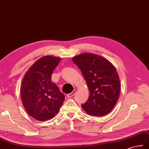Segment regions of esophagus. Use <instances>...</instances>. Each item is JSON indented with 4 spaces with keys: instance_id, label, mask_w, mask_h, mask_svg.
Here are the masks:
<instances>
[{
    "instance_id": "1",
    "label": "esophagus",
    "mask_w": 149,
    "mask_h": 149,
    "mask_svg": "<svg viewBox=\"0 0 149 149\" xmlns=\"http://www.w3.org/2000/svg\"><path fill=\"white\" fill-rule=\"evenodd\" d=\"M76 92H77V91H76V90H74V91H72V92H71V93L68 94L67 95V97H68V98H71V97H72L73 96V95H74V94L76 93Z\"/></svg>"
}]
</instances>
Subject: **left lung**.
<instances>
[{"mask_svg":"<svg viewBox=\"0 0 149 149\" xmlns=\"http://www.w3.org/2000/svg\"><path fill=\"white\" fill-rule=\"evenodd\" d=\"M72 61L81 70L90 92L82 108L93 116L102 117L110 113L117 103L120 90L115 66L104 57L91 53L75 56Z\"/></svg>","mask_w":149,"mask_h":149,"instance_id":"obj_1","label":"left lung"}]
</instances>
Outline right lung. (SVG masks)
Wrapping results in <instances>:
<instances>
[{
  "label": "right lung",
  "mask_w": 149,
  "mask_h": 149,
  "mask_svg": "<svg viewBox=\"0 0 149 149\" xmlns=\"http://www.w3.org/2000/svg\"><path fill=\"white\" fill-rule=\"evenodd\" d=\"M61 58L44 56L36 61L23 78L21 99L28 114L36 120L45 121L60 110L64 95L51 81L52 74Z\"/></svg>",
  "instance_id": "obj_1"
}]
</instances>
